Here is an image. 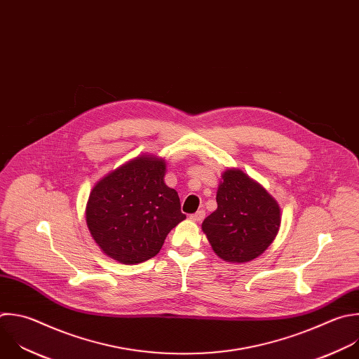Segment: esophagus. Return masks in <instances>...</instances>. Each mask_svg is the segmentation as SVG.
Returning a JSON list of instances; mask_svg holds the SVG:
<instances>
[{
    "mask_svg": "<svg viewBox=\"0 0 359 359\" xmlns=\"http://www.w3.org/2000/svg\"><path fill=\"white\" fill-rule=\"evenodd\" d=\"M205 217V211H203V210H200V211H197V212H194V214H191L190 215V219H193V221H197V222H200L203 218Z\"/></svg>",
    "mask_w": 359,
    "mask_h": 359,
    "instance_id": "obj_1",
    "label": "esophagus"
}]
</instances>
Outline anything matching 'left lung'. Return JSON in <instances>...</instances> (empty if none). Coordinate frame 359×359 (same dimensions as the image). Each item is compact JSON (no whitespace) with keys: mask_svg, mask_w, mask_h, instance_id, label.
I'll use <instances>...</instances> for the list:
<instances>
[{"mask_svg":"<svg viewBox=\"0 0 359 359\" xmlns=\"http://www.w3.org/2000/svg\"><path fill=\"white\" fill-rule=\"evenodd\" d=\"M217 190V210L201 224L212 251L225 262L262 255L280 226L278 201L240 169H226Z\"/></svg>","mask_w":359,"mask_h":359,"instance_id":"obj_1","label":"left lung"}]
</instances>
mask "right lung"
<instances>
[{"label": "right lung", "instance_id": "right-lung-1", "mask_svg": "<svg viewBox=\"0 0 359 359\" xmlns=\"http://www.w3.org/2000/svg\"><path fill=\"white\" fill-rule=\"evenodd\" d=\"M166 162L141 155L109 172L93 187L86 221L109 258L135 265L154 258L186 215L175 189L165 184Z\"/></svg>", "mask_w": 359, "mask_h": 359}]
</instances>
